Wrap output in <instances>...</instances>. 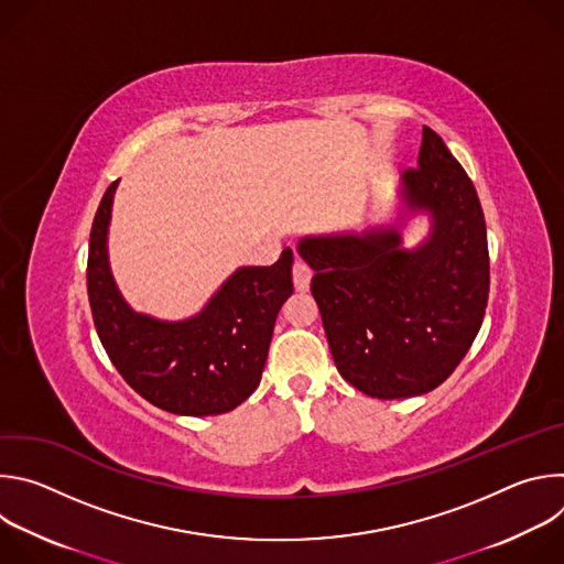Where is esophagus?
I'll use <instances>...</instances> for the list:
<instances>
[{"instance_id":"34e87169","label":"esophagus","mask_w":564,"mask_h":564,"mask_svg":"<svg viewBox=\"0 0 564 564\" xmlns=\"http://www.w3.org/2000/svg\"><path fill=\"white\" fill-rule=\"evenodd\" d=\"M310 279H312V270L307 268L305 261L296 259L294 265H292V281H294V288L299 292H305L310 288Z\"/></svg>"}]
</instances>
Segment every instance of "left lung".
I'll return each instance as SVG.
<instances>
[{"instance_id": "obj_1", "label": "left lung", "mask_w": 564, "mask_h": 564, "mask_svg": "<svg viewBox=\"0 0 564 564\" xmlns=\"http://www.w3.org/2000/svg\"><path fill=\"white\" fill-rule=\"evenodd\" d=\"M404 198L433 229L401 250L397 229L314 236L299 243L337 370L377 399L437 388L475 341L489 303L487 223L477 192L444 140L424 127Z\"/></svg>"}]
</instances>
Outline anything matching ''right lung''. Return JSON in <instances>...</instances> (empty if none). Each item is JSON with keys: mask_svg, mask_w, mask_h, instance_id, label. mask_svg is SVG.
Segmentation results:
<instances>
[{"mask_svg": "<svg viewBox=\"0 0 564 564\" xmlns=\"http://www.w3.org/2000/svg\"><path fill=\"white\" fill-rule=\"evenodd\" d=\"M118 181L96 212L87 290L102 348L122 379L149 404L176 415L234 411L261 383L274 321L292 294V250L274 265L236 270L207 307L178 324L135 314L120 296L107 261V225Z\"/></svg>", "mask_w": 564, "mask_h": 564, "instance_id": "1", "label": "right lung"}]
</instances>
